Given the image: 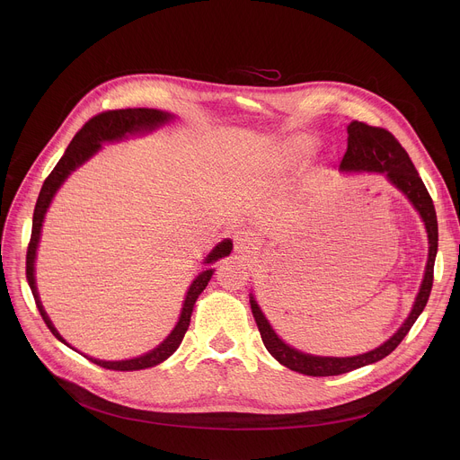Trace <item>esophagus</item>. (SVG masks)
Returning a JSON list of instances; mask_svg holds the SVG:
<instances>
[{
  "instance_id": "34e87169",
  "label": "esophagus",
  "mask_w": 460,
  "mask_h": 460,
  "mask_svg": "<svg viewBox=\"0 0 460 460\" xmlns=\"http://www.w3.org/2000/svg\"><path fill=\"white\" fill-rule=\"evenodd\" d=\"M258 245V238L251 231H238L234 236V251L242 256L251 254Z\"/></svg>"
}]
</instances>
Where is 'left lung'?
Segmentation results:
<instances>
[{
	"label": "left lung",
	"instance_id": "left-lung-1",
	"mask_svg": "<svg viewBox=\"0 0 460 460\" xmlns=\"http://www.w3.org/2000/svg\"><path fill=\"white\" fill-rule=\"evenodd\" d=\"M348 149L341 162L342 171H367V172H384L387 180L401 189L410 202L415 206V209L420 213L429 238V254H428V266L424 273V280L420 286V291L417 295L415 305L408 316V320L402 323L401 330L393 335L387 342L378 346L376 349L357 355V357H313L305 355L302 351H296L289 348L286 342L279 339V335L273 332V327L266 320L264 313L260 311L256 300L251 296V311L254 316V322L258 325V332L261 337V342L268 348V351L286 367L309 375V376H333L342 375L358 367H364L367 364L378 362L384 357H387L393 349H395L404 337L410 333L411 325L419 318V314L424 311L431 288H433V266L435 256L438 247V226H437V213L431 196L419 176L411 158L404 151V147L399 144V140L393 137L389 130L382 127H373L364 121H351L348 125Z\"/></svg>",
	"mask_w": 460,
	"mask_h": 460
}]
</instances>
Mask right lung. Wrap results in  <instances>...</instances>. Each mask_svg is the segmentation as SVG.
I'll list each match as a JSON object with an SVG mask.
<instances>
[{"label":"right lung","instance_id":"obj_1","mask_svg":"<svg viewBox=\"0 0 460 460\" xmlns=\"http://www.w3.org/2000/svg\"><path fill=\"white\" fill-rule=\"evenodd\" d=\"M172 116L169 112H162L156 109H116V111H105L100 112L96 116H93L80 130L76 133V137L73 138V142L69 144L67 151L59 158V162L56 164V167L50 171V174L45 178L38 202L34 208V217H32V233H31V242L27 247V280L36 302V307L43 318V322L47 323V327L50 330V333L61 341L63 344H67L61 335L56 332V327L52 325V322L49 320L38 291H36V282H34V260H36V249H38V242H40V233H41V224L45 218V213L50 206V200L54 199L56 190L59 189V185L65 181L76 167H80L85 160H89L100 147L103 142H112V140H119L128 133H138V130H151L162 123H165L167 119H171ZM233 249L231 240H224L220 242L206 258L204 264H213L218 258L227 256ZM215 270H206L202 271L196 280L190 284L183 307H181V314L180 320L176 323V327L172 330V333L151 353L138 357V358H130V360H119V362H105V360H96L87 357V360L94 362L100 367L105 369H112V371H137V369H146V367H153L160 362H164L165 358H169L178 346L183 341V335L189 327L190 322V314H192V307L199 295L206 289L208 282L211 280ZM69 346V344H67Z\"/></svg>","mask_w":460,"mask_h":460}]
</instances>
